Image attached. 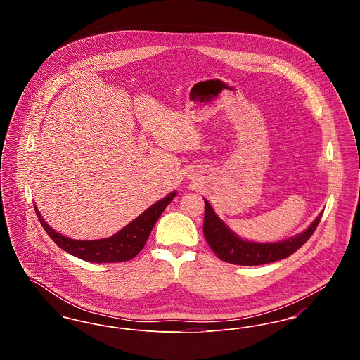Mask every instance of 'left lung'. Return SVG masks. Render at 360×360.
<instances>
[{
  "mask_svg": "<svg viewBox=\"0 0 360 360\" xmlns=\"http://www.w3.org/2000/svg\"><path fill=\"white\" fill-rule=\"evenodd\" d=\"M205 201L204 235L212 251L224 262L239 266H257L290 257L301 248L313 235L321 220L323 212L308 228L289 239L275 243H257L241 239L216 214L213 207Z\"/></svg>",
  "mask_w": 360,
  "mask_h": 360,
  "instance_id": "left-lung-1",
  "label": "left lung"
}]
</instances>
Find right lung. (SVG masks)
I'll use <instances>...</instances> for the list:
<instances>
[{
    "instance_id": "obj_1",
    "label": "right lung",
    "mask_w": 360,
    "mask_h": 360,
    "mask_svg": "<svg viewBox=\"0 0 360 360\" xmlns=\"http://www.w3.org/2000/svg\"><path fill=\"white\" fill-rule=\"evenodd\" d=\"M175 195H176V191H172L165 198L156 201L134 221L125 225L117 233L106 239H69L62 233L56 232L55 229H52L51 226L43 220L36 205H34V212H36V216L39 217V221L43 225L44 231L49 233L52 241L58 247H60L63 251L69 252L70 255L79 257L86 262H93V263H116V262L131 260L143 250L146 241L154 228L155 223L158 221L163 210L172 202Z\"/></svg>"
}]
</instances>
